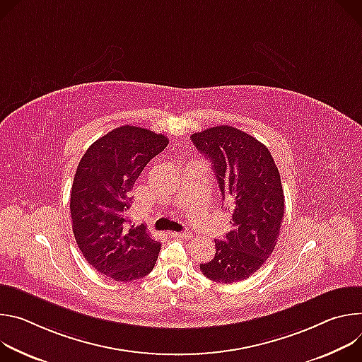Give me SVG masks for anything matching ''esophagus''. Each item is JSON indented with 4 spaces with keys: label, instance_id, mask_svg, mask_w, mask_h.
<instances>
[{
    "label": "esophagus",
    "instance_id": "obj_1",
    "mask_svg": "<svg viewBox=\"0 0 362 362\" xmlns=\"http://www.w3.org/2000/svg\"><path fill=\"white\" fill-rule=\"evenodd\" d=\"M174 237H180V238H189L191 237V233L188 231H180V233H173Z\"/></svg>",
    "mask_w": 362,
    "mask_h": 362
}]
</instances>
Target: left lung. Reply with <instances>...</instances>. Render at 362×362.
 Returning <instances> with one entry per match:
<instances>
[{"instance_id": "1", "label": "left lung", "mask_w": 362, "mask_h": 362, "mask_svg": "<svg viewBox=\"0 0 362 362\" xmlns=\"http://www.w3.org/2000/svg\"><path fill=\"white\" fill-rule=\"evenodd\" d=\"M191 141L211 160L233 224L224 240H216L214 259L199 269L214 282H240L262 267L277 243L285 214L279 170L262 142L228 125L192 134Z\"/></svg>"}]
</instances>
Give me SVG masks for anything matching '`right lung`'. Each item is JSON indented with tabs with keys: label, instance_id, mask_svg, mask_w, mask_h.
<instances>
[{
	"label": "right lung",
	"instance_id": "right-lung-1",
	"mask_svg": "<svg viewBox=\"0 0 362 362\" xmlns=\"http://www.w3.org/2000/svg\"><path fill=\"white\" fill-rule=\"evenodd\" d=\"M167 136L119 127L93 142L77 165L70 214L77 247L88 263L116 282L142 279L155 266L160 245L144 224L128 227L131 189Z\"/></svg>",
	"mask_w": 362,
	"mask_h": 362
}]
</instances>
